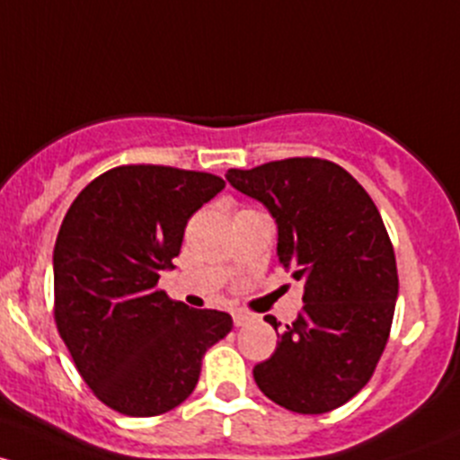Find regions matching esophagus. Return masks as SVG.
<instances>
[{"mask_svg":"<svg viewBox=\"0 0 460 460\" xmlns=\"http://www.w3.org/2000/svg\"><path fill=\"white\" fill-rule=\"evenodd\" d=\"M252 319H254V316L250 314V312H243V310L232 312V321H234L236 328H243V325L250 323V321H252Z\"/></svg>","mask_w":460,"mask_h":460,"instance_id":"1","label":"esophagus"}]
</instances>
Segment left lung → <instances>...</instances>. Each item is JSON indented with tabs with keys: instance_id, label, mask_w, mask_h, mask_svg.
I'll return each mask as SVG.
<instances>
[{
	"instance_id": "8db88e82",
	"label": "left lung",
	"mask_w": 460,
	"mask_h": 460,
	"mask_svg": "<svg viewBox=\"0 0 460 460\" xmlns=\"http://www.w3.org/2000/svg\"><path fill=\"white\" fill-rule=\"evenodd\" d=\"M226 179L268 208L279 263L303 283L301 314L281 328L272 357L254 366V381L286 410H336L366 387L390 336L399 274L381 215L361 183L325 159L232 168Z\"/></svg>"
}]
</instances>
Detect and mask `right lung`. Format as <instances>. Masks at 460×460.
<instances>
[{
	"instance_id": "add662e5",
	"label": "right lung",
	"mask_w": 460,
	"mask_h": 460,
	"mask_svg": "<svg viewBox=\"0 0 460 460\" xmlns=\"http://www.w3.org/2000/svg\"><path fill=\"white\" fill-rule=\"evenodd\" d=\"M224 188L208 172L119 165L66 212L53 252L55 323L93 394L119 414L183 403L206 349L232 330L226 312L192 310L157 288L188 219Z\"/></svg>"
}]
</instances>
